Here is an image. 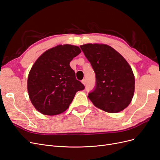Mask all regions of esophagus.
Here are the masks:
<instances>
[{"label":"esophagus","instance_id":"34e87169","mask_svg":"<svg viewBox=\"0 0 160 160\" xmlns=\"http://www.w3.org/2000/svg\"><path fill=\"white\" fill-rule=\"evenodd\" d=\"M81 83H83L84 85H85V84H86V81H85V79H83L81 81Z\"/></svg>","mask_w":160,"mask_h":160}]
</instances>
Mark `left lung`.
<instances>
[{
    "instance_id": "1",
    "label": "left lung",
    "mask_w": 160,
    "mask_h": 160,
    "mask_svg": "<svg viewBox=\"0 0 160 160\" xmlns=\"http://www.w3.org/2000/svg\"><path fill=\"white\" fill-rule=\"evenodd\" d=\"M85 56L95 72L96 87L88 95L92 103L108 113H118L132 101L135 77L125 58L105 44L88 43L81 45Z\"/></svg>"
}]
</instances>
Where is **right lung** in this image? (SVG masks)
<instances>
[{
    "label": "right lung",
    "instance_id": "obj_1",
    "mask_svg": "<svg viewBox=\"0 0 160 160\" xmlns=\"http://www.w3.org/2000/svg\"><path fill=\"white\" fill-rule=\"evenodd\" d=\"M81 52L75 45H59L43 52L32 66L27 79L28 93L34 107L42 114L63 113L77 92L84 89L69 65Z\"/></svg>",
    "mask_w": 160,
    "mask_h": 160
}]
</instances>
